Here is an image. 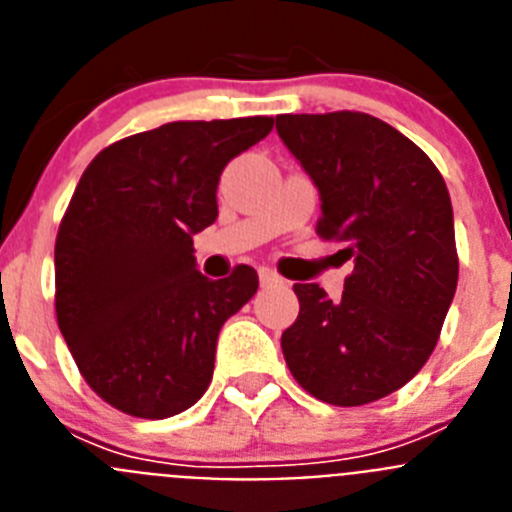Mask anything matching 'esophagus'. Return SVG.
<instances>
[{"mask_svg": "<svg viewBox=\"0 0 512 512\" xmlns=\"http://www.w3.org/2000/svg\"><path fill=\"white\" fill-rule=\"evenodd\" d=\"M259 279H261V287H274V284L282 282L279 274H274L271 269H259Z\"/></svg>", "mask_w": 512, "mask_h": 512, "instance_id": "1", "label": "esophagus"}]
</instances>
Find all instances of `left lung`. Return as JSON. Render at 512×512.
<instances>
[{
  "instance_id": "1",
  "label": "left lung",
  "mask_w": 512,
  "mask_h": 512,
  "mask_svg": "<svg viewBox=\"0 0 512 512\" xmlns=\"http://www.w3.org/2000/svg\"><path fill=\"white\" fill-rule=\"evenodd\" d=\"M277 133L318 187V233L354 259L341 300L295 284L284 359L312 397L366 405L408 384L436 348L459 279L449 189L413 140L364 112L279 115Z\"/></svg>"
}]
</instances>
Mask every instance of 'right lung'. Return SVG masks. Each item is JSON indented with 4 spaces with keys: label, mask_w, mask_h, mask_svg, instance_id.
<instances>
[{
    "label": "right lung",
    "mask_w": 512,
    "mask_h": 512,
    "mask_svg": "<svg viewBox=\"0 0 512 512\" xmlns=\"http://www.w3.org/2000/svg\"><path fill=\"white\" fill-rule=\"evenodd\" d=\"M271 128L274 117L166 122L112 143L81 174L56 238V315L112 408L161 420L205 395L220 328L259 274L207 279L192 238L217 220L230 158Z\"/></svg>",
    "instance_id": "1"
}]
</instances>
